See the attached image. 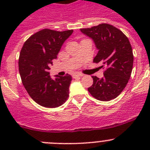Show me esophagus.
Segmentation results:
<instances>
[{"mask_svg": "<svg viewBox=\"0 0 150 150\" xmlns=\"http://www.w3.org/2000/svg\"><path fill=\"white\" fill-rule=\"evenodd\" d=\"M83 74H79V73H74V74H73L72 76L73 78H76V77H78V76H83Z\"/></svg>", "mask_w": 150, "mask_h": 150, "instance_id": "1", "label": "esophagus"}]
</instances>
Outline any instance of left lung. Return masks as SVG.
Segmentation results:
<instances>
[{"mask_svg":"<svg viewBox=\"0 0 150 150\" xmlns=\"http://www.w3.org/2000/svg\"><path fill=\"white\" fill-rule=\"evenodd\" d=\"M80 30L93 40L98 50L93 62L101 63L100 67L105 68L101 79L92 76L93 84L88 91L102 101L116 98L126 86L133 68V52L128 38L120 29L106 23Z\"/></svg>","mask_w":150,"mask_h":150,"instance_id":"obj_1","label":"left lung"}]
</instances>
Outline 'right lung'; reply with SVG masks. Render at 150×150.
<instances>
[{
    "label": "right lung",
    "instance_id": "right-lung-1",
    "mask_svg": "<svg viewBox=\"0 0 150 150\" xmlns=\"http://www.w3.org/2000/svg\"><path fill=\"white\" fill-rule=\"evenodd\" d=\"M73 31L43 29L30 36L21 50L18 71L22 84L30 98L40 106L55 108L68 98L71 75L67 74L53 79L49 70Z\"/></svg>",
    "mask_w": 150,
    "mask_h": 150
}]
</instances>
